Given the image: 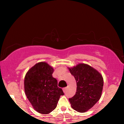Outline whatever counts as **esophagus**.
Wrapping results in <instances>:
<instances>
[{
    "label": "esophagus",
    "mask_w": 124,
    "mask_h": 124,
    "mask_svg": "<svg viewBox=\"0 0 124 124\" xmlns=\"http://www.w3.org/2000/svg\"><path fill=\"white\" fill-rule=\"evenodd\" d=\"M67 87H64L63 89H62V90H63L64 93H65V92L66 90H67Z\"/></svg>",
    "instance_id": "obj_1"
}]
</instances>
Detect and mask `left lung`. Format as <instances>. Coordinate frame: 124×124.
Here are the masks:
<instances>
[{"label": "left lung", "instance_id": "obj_1", "mask_svg": "<svg viewBox=\"0 0 124 124\" xmlns=\"http://www.w3.org/2000/svg\"><path fill=\"white\" fill-rule=\"evenodd\" d=\"M68 69L77 83L76 94L69 101L73 109L85 112L101 98L103 78L97 70L86 64L79 63Z\"/></svg>", "mask_w": 124, "mask_h": 124}]
</instances>
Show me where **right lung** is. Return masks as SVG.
I'll return each mask as SVG.
<instances>
[{"label": "right lung", "instance_id": "add662e5", "mask_svg": "<svg viewBox=\"0 0 124 124\" xmlns=\"http://www.w3.org/2000/svg\"><path fill=\"white\" fill-rule=\"evenodd\" d=\"M54 68L46 62L35 64L26 73L24 79L25 94L34 109L48 114L56 107L61 95L64 94L52 77Z\"/></svg>", "mask_w": 124, "mask_h": 124}]
</instances>
